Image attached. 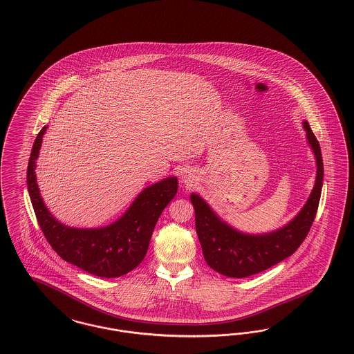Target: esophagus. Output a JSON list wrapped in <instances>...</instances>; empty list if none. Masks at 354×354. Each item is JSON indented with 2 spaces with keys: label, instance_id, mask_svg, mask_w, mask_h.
Segmentation results:
<instances>
[{
  "label": "esophagus",
  "instance_id": "esophagus-1",
  "mask_svg": "<svg viewBox=\"0 0 354 354\" xmlns=\"http://www.w3.org/2000/svg\"><path fill=\"white\" fill-rule=\"evenodd\" d=\"M180 179L187 187H192L197 180V175L192 169H184L180 174Z\"/></svg>",
  "mask_w": 354,
  "mask_h": 354
}]
</instances>
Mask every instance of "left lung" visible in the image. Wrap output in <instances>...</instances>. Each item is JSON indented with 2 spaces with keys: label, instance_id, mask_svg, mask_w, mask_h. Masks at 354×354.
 <instances>
[{
  "label": "left lung",
  "instance_id": "1",
  "mask_svg": "<svg viewBox=\"0 0 354 354\" xmlns=\"http://www.w3.org/2000/svg\"><path fill=\"white\" fill-rule=\"evenodd\" d=\"M308 147H311L317 176L305 205L282 227L261 234H250L232 227L222 220L207 201L192 192L195 207L196 232L207 266L223 276L243 279L276 266L292 257L305 241L317 216L323 187V158L320 145L307 120L302 122Z\"/></svg>",
  "mask_w": 354,
  "mask_h": 354
}]
</instances>
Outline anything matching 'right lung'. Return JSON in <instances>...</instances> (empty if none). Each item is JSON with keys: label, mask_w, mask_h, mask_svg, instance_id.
Here are the masks:
<instances>
[{"label": "right lung", "mask_w": 354, "mask_h": 354, "mask_svg": "<svg viewBox=\"0 0 354 354\" xmlns=\"http://www.w3.org/2000/svg\"><path fill=\"white\" fill-rule=\"evenodd\" d=\"M47 125L37 136L27 167V188L46 239L65 261L103 279L133 270L147 255L163 209L178 192V178L167 176L144 188L120 218L102 227H72L56 220L37 183V159Z\"/></svg>", "instance_id": "1"}]
</instances>
